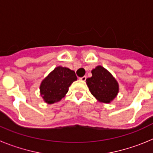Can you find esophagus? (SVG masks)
I'll return each mask as SVG.
<instances>
[{
  "instance_id": "34e87169",
  "label": "esophagus",
  "mask_w": 153,
  "mask_h": 153,
  "mask_svg": "<svg viewBox=\"0 0 153 153\" xmlns=\"http://www.w3.org/2000/svg\"><path fill=\"white\" fill-rule=\"evenodd\" d=\"M79 79H80V80H82V81H85L86 79V76H82V77L79 78Z\"/></svg>"
}]
</instances>
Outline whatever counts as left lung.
Listing matches in <instances>:
<instances>
[{"label":"left lung","instance_id":"1","mask_svg":"<svg viewBox=\"0 0 153 153\" xmlns=\"http://www.w3.org/2000/svg\"><path fill=\"white\" fill-rule=\"evenodd\" d=\"M90 91L98 100L109 103L119 92L117 80L105 68L98 66L92 70V76L86 79Z\"/></svg>","mask_w":153,"mask_h":153}]
</instances>
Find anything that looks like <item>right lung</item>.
<instances>
[{
  "instance_id": "add662e5",
  "label": "right lung",
  "mask_w": 153,
  "mask_h": 153,
  "mask_svg": "<svg viewBox=\"0 0 153 153\" xmlns=\"http://www.w3.org/2000/svg\"><path fill=\"white\" fill-rule=\"evenodd\" d=\"M76 79L74 71L67 67H56L42 81L40 94L47 103L58 102L64 97L70 85Z\"/></svg>"
}]
</instances>
